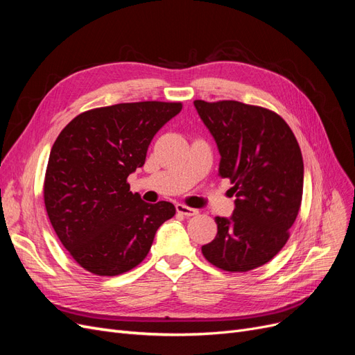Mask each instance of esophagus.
Returning a JSON list of instances; mask_svg holds the SVG:
<instances>
[{
	"label": "esophagus",
	"instance_id": "1",
	"mask_svg": "<svg viewBox=\"0 0 355 355\" xmlns=\"http://www.w3.org/2000/svg\"><path fill=\"white\" fill-rule=\"evenodd\" d=\"M176 211L180 213V214H184V216H187V218L196 216V214H198L197 209L188 207V206H185V204H176Z\"/></svg>",
	"mask_w": 355,
	"mask_h": 355
}]
</instances>
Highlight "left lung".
<instances>
[{
  "label": "left lung",
  "instance_id": "obj_1",
  "mask_svg": "<svg viewBox=\"0 0 355 355\" xmlns=\"http://www.w3.org/2000/svg\"><path fill=\"white\" fill-rule=\"evenodd\" d=\"M220 153L235 209L214 218L218 234L202 256L228 272L270 262L290 237L302 202L304 159L292 128L277 112L237 101H194Z\"/></svg>",
  "mask_w": 355,
  "mask_h": 355
}]
</instances>
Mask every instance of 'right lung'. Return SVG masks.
<instances>
[{
    "label": "right lung",
    "instance_id": "obj_1",
    "mask_svg": "<svg viewBox=\"0 0 355 355\" xmlns=\"http://www.w3.org/2000/svg\"><path fill=\"white\" fill-rule=\"evenodd\" d=\"M182 110L180 102L116 103L73 118L51 148L44 204L53 230L85 271L115 277L133 270L151 249L168 201L148 204L127 178L145 164L154 135Z\"/></svg>",
    "mask_w": 355,
    "mask_h": 355
}]
</instances>
